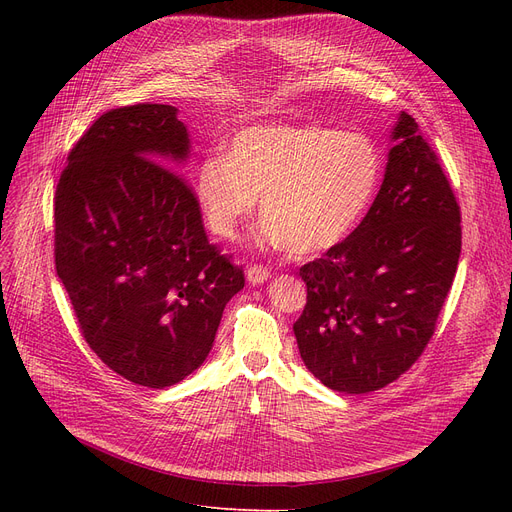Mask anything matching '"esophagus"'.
<instances>
[{
  "label": "esophagus",
  "instance_id": "34e87169",
  "mask_svg": "<svg viewBox=\"0 0 512 512\" xmlns=\"http://www.w3.org/2000/svg\"><path fill=\"white\" fill-rule=\"evenodd\" d=\"M270 278H272L270 270H267V267H263V265H251L249 270H247V282L253 284V286H259V284L267 282Z\"/></svg>",
  "mask_w": 512,
  "mask_h": 512
}]
</instances>
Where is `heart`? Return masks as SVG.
<instances>
[{
    "label": "heart",
    "instance_id": "b5f03b06",
    "mask_svg": "<svg viewBox=\"0 0 512 512\" xmlns=\"http://www.w3.org/2000/svg\"><path fill=\"white\" fill-rule=\"evenodd\" d=\"M380 178V149L361 132L255 124L234 134L226 157L201 161L195 195L209 230L224 240L238 236L261 197V245L307 257L351 234Z\"/></svg>",
    "mask_w": 512,
    "mask_h": 512
}]
</instances>
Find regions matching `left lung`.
Wrapping results in <instances>:
<instances>
[{
  "label": "left lung",
  "mask_w": 512,
  "mask_h": 512,
  "mask_svg": "<svg viewBox=\"0 0 512 512\" xmlns=\"http://www.w3.org/2000/svg\"><path fill=\"white\" fill-rule=\"evenodd\" d=\"M380 193L363 222L301 267L307 305L292 326L305 367L346 394L405 373L434 334L461 255V211L415 118L390 132Z\"/></svg>",
  "instance_id": "obj_1"
}]
</instances>
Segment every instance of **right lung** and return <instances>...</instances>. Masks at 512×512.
<instances>
[{
	"label": "right lung",
	"mask_w": 512,
	"mask_h": 512,
	"mask_svg": "<svg viewBox=\"0 0 512 512\" xmlns=\"http://www.w3.org/2000/svg\"><path fill=\"white\" fill-rule=\"evenodd\" d=\"M178 110L103 114L56 191V270L93 353L132 384L166 388L207 359L245 274L209 245Z\"/></svg>",
	"instance_id": "1"
}]
</instances>
